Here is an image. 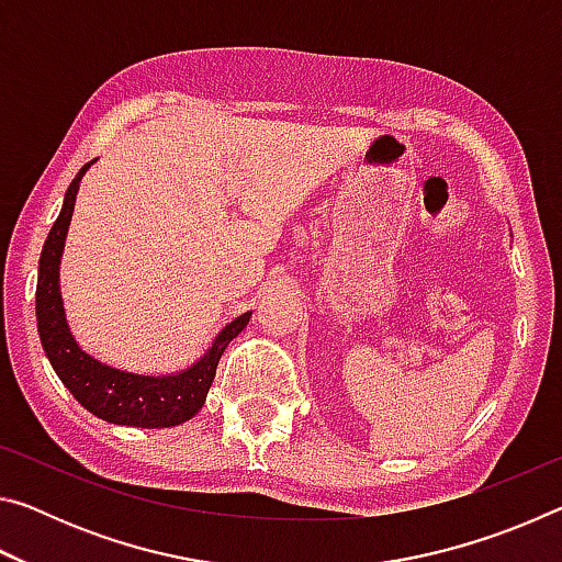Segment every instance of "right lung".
Listing matches in <instances>:
<instances>
[{"label": "right lung", "mask_w": 562, "mask_h": 562, "mask_svg": "<svg viewBox=\"0 0 562 562\" xmlns=\"http://www.w3.org/2000/svg\"><path fill=\"white\" fill-rule=\"evenodd\" d=\"M89 166L91 164L83 166L79 176L71 180L61 213L56 217L42 250L40 282H36V325H40L42 347L64 386L93 416L121 426L168 429V426L183 424L201 412L207 389H211L215 379L217 361H221L231 339L240 335L247 319H250V312L233 319L217 335L207 355L198 364L190 367L188 372L176 376H138L119 372V369L101 364L87 351H81L64 319L59 294V258L64 250V237L69 233L76 190H79V180L87 173Z\"/></svg>", "instance_id": "1"}]
</instances>
